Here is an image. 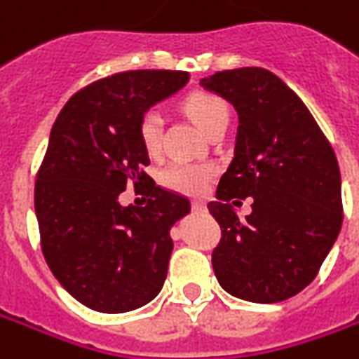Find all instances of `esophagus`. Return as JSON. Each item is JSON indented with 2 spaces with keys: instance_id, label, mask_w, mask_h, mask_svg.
I'll return each instance as SVG.
<instances>
[{
  "instance_id": "esophagus-1",
  "label": "esophagus",
  "mask_w": 359,
  "mask_h": 359,
  "mask_svg": "<svg viewBox=\"0 0 359 359\" xmlns=\"http://www.w3.org/2000/svg\"><path fill=\"white\" fill-rule=\"evenodd\" d=\"M191 210L194 212H205V203L203 201H191Z\"/></svg>"
}]
</instances>
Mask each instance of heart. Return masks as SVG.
<instances>
[{"label":"heart","instance_id":"b5f03b06","mask_svg":"<svg viewBox=\"0 0 359 359\" xmlns=\"http://www.w3.org/2000/svg\"><path fill=\"white\" fill-rule=\"evenodd\" d=\"M184 107L203 131L210 130L219 119L229 118L228 104L212 91L196 90L187 93L184 100ZM161 126H163V119L158 109H145L140 116L137 133H140V140L144 144L145 151L156 154L159 149ZM214 172V165H210V163L173 161L161 172V184L168 189L186 194V196H200L210 186Z\"/></svg>","mask_w":359,"mask_h":359}]
</instances>
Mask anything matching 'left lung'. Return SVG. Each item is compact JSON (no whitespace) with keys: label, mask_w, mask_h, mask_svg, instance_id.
I'll return each instance as SVG.
<instances>
[{"label":"left lung","mask_w":359,"mask_h":359,"mask_svg":"<svg viewBox=\"0 0 359 359\" xmlns=\"http://www.w3.org/2000/svg\"><path fill=\"white\" fill-rule=\"evenodd\" d=\"M201 86L238 109L233 159L208 203L222 238L212 252L219 285L231 296L273 304L313 282L338 238L344 205L332 144L310 109L262 67L215 72ZM250 195L240 220L229 201Z\"/></svg>","instance_id":"left-lung-1"}]
</instances>
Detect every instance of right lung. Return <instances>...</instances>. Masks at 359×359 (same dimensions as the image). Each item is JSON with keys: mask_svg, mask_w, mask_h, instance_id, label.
Listing matches in <instances>:
<instances>
[{"mask_svg": "<svg viewBox=\"0 0 359 359\" xmlns=\"http://www.w3.org/2000/svg\"><path fill=\"white\" fill-rule=\"evenodd\" d=\"M187 79L170 69L102 77L74 93L51 128L35 177L39 243L57 282L91 310H137L165 282L170 228L189 212V200L145 173L137 121ZM131 185L145 206L118 203Z\"/></svg>", "mask_w": 359, "mask_h": 359, "instance_id": "right-lung-1", "label": "right lung"}]
</instances>
